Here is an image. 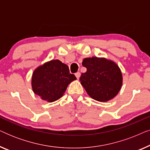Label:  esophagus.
<instances>
[{"label":"esophagus","mask_w":150,"mask_h":150,"mask_svg":"<svg viewBox=\"0 0 150 150\" xmlns=\"http://www.w3.org/2000/svg\"><path fill=\"white\" fill-rule=\"evenodd\" d=\"M75 76H76V77L77 78V79H79V78H80V76H81V73L80 72H76L75 74Z\"/></svg>","instance_id":"esophagus-1"}]
</instances>
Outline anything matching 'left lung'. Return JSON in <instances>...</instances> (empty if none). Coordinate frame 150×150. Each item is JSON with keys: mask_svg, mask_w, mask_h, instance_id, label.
<instances>
[{"mask_svg": "<svg viewBox=\"0 0 150 150\" xmlns=\"http://www.w3.org/2000/svg\"><path fill=\"white\" fill-rule=\"evenodd\" d=\"M82 64L87 71L81 74L80 81L90 97L98 102H107L117 95L123 77L116 63L103 57H93L84 59Z\"/></svg>", "mask_w": 150, "mask_h": 150, "instance_id": "8db88e82", "label": "left lung"}]
</instances>
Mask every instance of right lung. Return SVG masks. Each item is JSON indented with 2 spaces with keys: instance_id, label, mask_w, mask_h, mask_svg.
I'll list each match as a JSON object with an SVG mask.
<instances>
[{
  "instance_id": "obj_1",
  "label": "right lung",
  "mask_w": 150,
  "mask_h": 150,
  "mask_svg": "<svg viewBox=\"0 0 150 150\" xmlns=\"http://www.w3.org/2000/svg\"><path fill=\"white\" fill-rule=\"evenodd\" d=\"M76 80L69 67L58 59L51 60L35 69L31 85L35 94L43 100L52 102L63 96L69 84Z\"/></svg>"
}]
</instances>
